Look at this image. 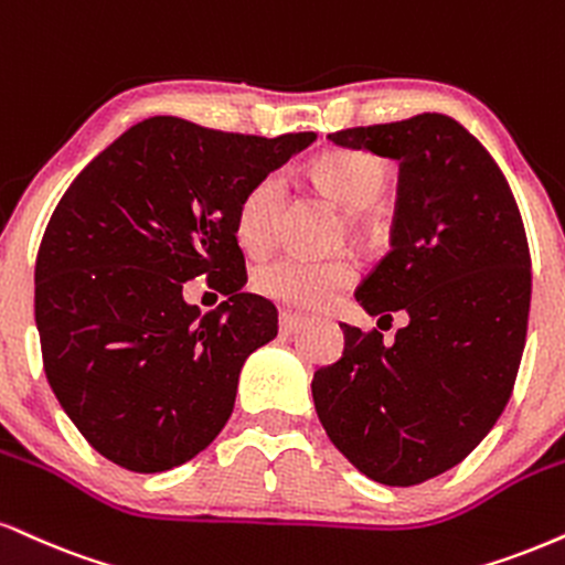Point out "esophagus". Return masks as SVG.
<instances>
[{
  "mask_svg": "<svg viewBox=\"0 0 565 565\" xmlns=\"http://www.w3.org/2000/svg\"><path fill=\"white\" fill-rule=\"evenodd\" d=\"M281 334H297V331L300 329H305V326H308V321H305V318H300V316H295V312H281Z\"/></svg>",
  "mask_w": 565,
  "mask_h": 565,
  "instance_id": "esophagus-1",
  "label": "esophagus"
}]
</instances>
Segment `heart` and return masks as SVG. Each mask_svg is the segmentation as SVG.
I'll return each mask as SVG.
<instances>
[{
  "instance_id": "1",
  "label": "heart",
  "mask_w": 565,
  "mask_h": 565,
  "mask_svg": "<svg viewBox=\"0 0 565 565\" xmlns=\"http://www.w3.org/2000/svg\"><path fill=\"white\" fill-rule=\"evenodd\" d=\"M310 175L337 205L344 210L369 207L382 194L386 168L379 158L360 149H331L312 160ZM287 181L281 173H265L242 196L236 207V239L247 253L260 255L276 239L278 213H281ZM358 268L350 257L334 260H308L287 255L257 270L255 287L276 302L295 308H323L342 289L355 281Z\"/></svg>"
}]
</instances>
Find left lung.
Segmentation results:
<instances>
[{
	"instance_id": "8db88e82",
	"label": "left lung",
	"mask_w": 565,
	"mask_h": 565,
	"mask_svg": "<svg viewBox=\"0 0 565 565\" xmlns=\"http://www.w3.org/2000/svg\"><path fill=\"white\" fill-rule=\"evenodd\" d=\"M329 139L399 162L392 249L355 300L407 323L392 344L339 323L344 352L316 371L312 399L360 473L413 487L458 466L511 399L532 302L526 231L498 162L447 115Z\"/></svg>"
}]
</instances>
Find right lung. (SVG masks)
Segmentation results:
<instances>
[{"instance_id": "obj_1", "label": "right lung", "mask_w": 565, "mask_h": 565, "mask_svg": "<svg viewBox=\"0 0 565 565\" xmlns=\"http://www.w3.org/2000/svg\"><path fill=\"white\" fill-rule=\"evenodd\" d=\"M316 134L276 139L154 115L120 134L67 186L36 255V326L54 397L113 463H186L234 411L244 360L278 331L247 284L236 239L244 192ZM207 275L230 300H182Z\"/></svg>"}]
</instances>
